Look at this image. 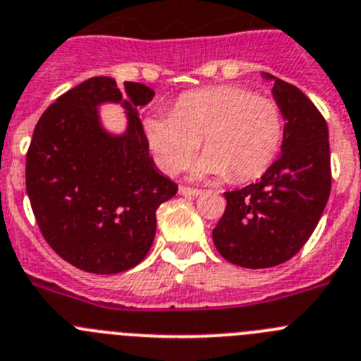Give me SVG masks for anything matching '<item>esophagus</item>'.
I'll return each instance as SVG.
<instances>
[{
	"label": "esophagus",
	"instance_id": "34e87169",
	"mask_svg": "<svg viewBox=\"0 0 361 361\" xmlns=\"http://www.w3.org/2000/svg\"><path fill=\"white\" fill-rule=\"evenodd\" d=\"M180 194H181V196L194 197V196H200L201 190H200V188H192V187H180Z\"/></svg>",
	"mask_w": 361,
	"mask_h": 361
}]
</instances>
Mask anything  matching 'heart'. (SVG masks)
Here are the masks:
<instances>
[{
	"mask_svg": "<svg viewBox=\"0 0 361 361\" xmlns=\"http://www.w3.org/2000/svg\"><path fill=\"white\" fill-rule=\"evenodd\" d=\"M145 135L164 171L181 173L203 140L197 174L255 180L274 164L284 140V116L274 99L246 87H204L180 97L171 115L145 120Z\"/></svg>",
	"mask_w": 361,
	"mask_h": 361,
	"instance_id": "obj_1",
	"label": "heart"
}]
</instances>
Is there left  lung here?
<instances>
[{
    "label": "left lung",
    "mask_w": 361,
    "mask_h": 361,
    "mask_svg": "<svg viewBox=\"0 0 361 361\" xmlns=\"http://www.w3.org/2000/svg\"><path fill=\"white\" fill-rule=\"evenodd\" d=\"M274 79L284 116L282 154L241 190L225 192L226 209L212 230L228 262L261 269L290 261L317 228L331 192L329 133L322 113L293 84Z\"/></svg>",
    "instance_id": "obj_1"
}]
</instances>
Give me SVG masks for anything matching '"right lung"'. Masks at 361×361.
Instances as JSON below:
<instances>
[{
    "mask_svg": "<svg viewBox=\"0 0 361 361\" xmlns=\"http://www.w3.org/2000/svg\"><path fill=\"white\" fill-rule=\"evenodd\" d=\"M111 77H92L63 93L41 115L27 152V192L39 230L59 257L90 274H120L147 255L157 210L176 196L149 157L138 108L154 92ZM122 102L130 124L108 135L96 106Z\"/></svg>",
    "mask_w": 361,
    "mask_h": 361,
    "instance_id": "right-lung-1",
    "label": "right lung"
}]
</instances>
